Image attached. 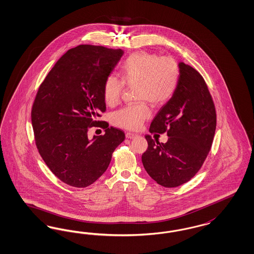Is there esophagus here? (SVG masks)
Returning a JSON list of instances; mask_svg holds the SVG:
<instances>
[{"label": "esophagus", "instance_id": "obj_1", "mask_svg": "<svg viewBox=\"0 0 254 254\" xmlns=\"http://www.w3.org/2000/svg\"><path fill=\"white\" fill-rule=\"evenodd\" d=\"M125 136H126V138H128V139H132V138L136 137V136H137V134L132 133V132H126Z\"/></svg>", "mask_w": 254, "mask_h": 254}]
</instances>
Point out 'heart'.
Masks as SVG:
<instances>
[{"label": "heart", "mask_w": 254, "mask_h": 254, "mask_svg": "<svg viewBox=\"0 0 254 254\" xmlns=\"http://www.w3.org/2000/svg\"><path fill=\"white\" fill-rule=\"evenodd\" d=\"M121 79L108 75L103 84V95L107 106L114 107L122 98L124 86L135 87L134 97L141 102L115 112L112 123L126 130H138L150 116L147 107L164 106L172 98L179 87L180 68L172 57H161L156 53L138 51L123 61Z\"/></svg>", "instance_id": "obj_1"}]
</instances>
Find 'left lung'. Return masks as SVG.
Instances as JSON below:
<instances>
[{"mask_svg": "<svg viewBox=\"0 0 254 254\" xmlns=\"http://www.w3.org/2000/svg\"><path fill=\"white\" fill-rule=\"evenodd\" d=\"M179 87L153 119L151 133L167 132L166 143L150 135L142 163L147 174L165 188L191 180L205 162L217 124L212 96L204 77L191 66L180 63Z\"/></svg>", "mask_w": 254, "mask_h": 254, "instance_id": "obj_1", "label": "left lung"}]
</instances>
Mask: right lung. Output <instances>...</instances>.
Masks as SVG:
<instances>
[{
  "label": "right lung",
  "mask_w": 254,
  "mask_h": 254,
  "mask_svg": "<svg viewBox=\"0 0 254 254\" xmlns=\"http://www.w3.org/2000/svg\"><path fill=\"white\" fill-rule=\"evenodd\" d=\"M123 55L122 49L80 45L69 49L42 82L32 107L35 145L58 179L85 188L106 172L124 131L95 119L107 107L103 84ZM92 127L106 129L90 140Z\"/></svg>",
  "instance_id": "right-lung-1"
}]
</instances>
